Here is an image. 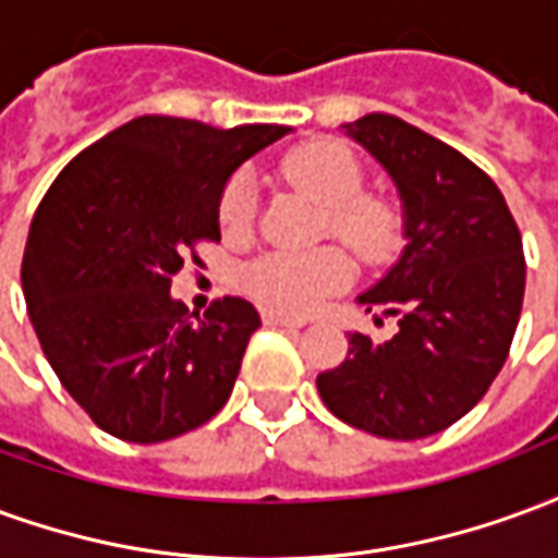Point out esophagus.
Returning a JSON list of instances; mask_svg holds the SVG:
<instances>
[{"label":"esophagus","instance_id":"1","mask_svg":"<svg viewBox=\"0 0 558 558\" xmlns=\"http://www.w3.org/2000/svg\"><path fill=\"white\" fill-rule=\"evenodd\" d=\"M263 319H266V326H280V328H304L307 326V323H304V319H299V316L278 314V311H266V314H263Z\"/></svg>","mask_w":558,"mask_h":558}]
</instances>
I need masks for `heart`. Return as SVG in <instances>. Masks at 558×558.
Returning <instances> with one entry per match:
<instances>
[{"label": "heart", "instance_id": "heart-1", "mask_svg": "<svg viewBox=\"0 0 558 558\" xmlns=\"http://www.w3.org/2000/svg\"><path fill=\"white\" fill-rule=\"evenodd\" d=\"M287 179L304 187L319 206L328 208L331 232L362 256H379L395 235V215L386 203L362 196V167L350 148L319 140L292 148L283 158ZM256 184L247 172H239L223 187L218 220L227 235H244L254 223ZM352 263L338 247L311 254H268L244 271V287L256 302L287 314H304L326 295L347 287Z\"/></svg>", "mask_w": 558, "mask_h": 558}]
</instances>
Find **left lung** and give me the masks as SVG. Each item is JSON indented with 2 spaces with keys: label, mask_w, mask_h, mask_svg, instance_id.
<instances>
[{
  "label": "left lung",
  "mask_w": 558,
  "mask_h": 558,
  "mask_svg": "<svg viewBox=\"0 0 558 558\" xmlns=\"http://www.w3.org/2000/svg\"><path fill=\"white\" fill-rule=\"evenodd\" d=\"M340 131L398 187L403 251L355 299L398 331H352L347 359L316 388L350 427L424 439L463 418L502 371L526 290L523 242L490 175L442 140L386 113Z\"/></svg>",
  "instance_id": "left-lung-1"
}]
</instances>
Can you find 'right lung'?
<instances>
[{
  "label": "right lung",
  "instance_id": "right-lung-1",
  "mask_svg": "<svg viewBox=\"0 0 558 558\" xmlns=\"http://www.w3.org/2000/svg\"><path fill=\"white\" fill-rule=\"evenodd\" d=\"M287 134L140 116L80 151L41 199L20 275L32 328L68 395L116 439L167 442L230 400L259 314L227 295L191 319L172 275L196 242H220L232 172Z\"/></svg>",
  "mask_w": 558,
  "mask_h": 558
}]
</instances>
